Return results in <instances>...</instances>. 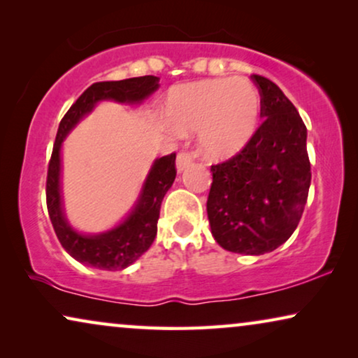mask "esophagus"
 Masks as SVG:
<instances>
[{
    "instance_id": "34e87169",
    "label": "esophagus",
    "mask_w": 358,
    "mask_h": 358,
    "mask_svg": "<svg viewBox=\"0 0 358 358\" xmlns=\"http://www.w3.org/2000/svg\"><path fill=\"white\" fill-rule=\"evenodd\" d=\"M194 161V153L189 150H180L179 155H178V161H176V164H178V171H184L187 168L189 164H192Z\"/></svg>"
}]
</instances>
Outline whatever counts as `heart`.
Here are the masks:
<instances>
[{
    "label": "heart",
    "instance_id": "heart-1",
    "mask_svg": "<svg viewBox=\"0 0 358 358\" xmlns=\"http://www.w3.org/2000/svg\"><path fill=\"white\" fill-rule=\"evenodd\" d=\"M261 96L243 78H215L174 86L166 101L169 124L179 131L200 130V145L212 158L243 150L256 134Z\"/></svg>",
    "mask_w": 358,
    "mask_h": 358
}]
</instances>
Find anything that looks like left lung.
Wrapping results in <instances>:
<instances>
[{"label":"left lung","instance_id":"8db88e82","mask_svg":"<svg viewBox=\"0 0 358 358\" xmlns=\"http://www.w3.org/2000/svg\"><path fill=\"white\" fill-rule=\"evenodd\" d=\"M262 124L241 151L212 164L207 215L213 238L238 254L271 252L292 236L311 182L306 127L275 83L252 75Z\"/></svg>","mask_w":358,"mask_h":358}]
</instances>
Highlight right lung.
<instances>
[{"label":"right lung","mask_w":358,"mask_h":358,"mask_svg":"<svg viewBox=\"0 0 358 358\" xmlns=\"http://www.w3.org/2000/svg\"><path fill=\"white\" fill-rule=\"evenodd\" d=\"M159 78L153 75L120 81H99L78 97L58 125L57 138L47 171V210L55 234L65 251L78 262L102 268L122 271L134 264L153 244L158 231L161 202L176 179V153L156 159L146 179L143 192L134 212L120 227L97 236H83L73 231L62 212L60 200V146L68 131L101 99L138 102L158 87Z\"/></svg>","instance_id":"obj_1"}]
</instances>
